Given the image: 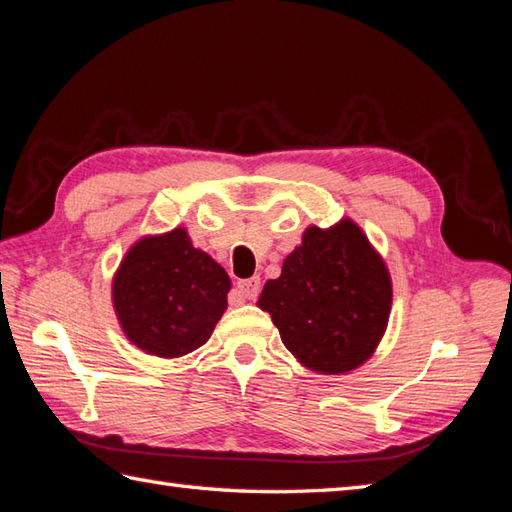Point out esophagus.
<instances>
[{
    "instance_id": "obj_1",
    "label": "esophagus",
    "mask_w": 512,
    "mask_h": 512,
    "mask_svg": "<svg viewBox=\"0 0 512 512\" xmlns=\"http://www.w3.org/2000/svg\"><path fill=\"white\" fill-rule=\"evenodd\" d=\"M237 290H239V295H242L244 299H257V295H259V290H262V281H259V277H250V279H242V281H237Z\"/></svg>"
}]
</instances>
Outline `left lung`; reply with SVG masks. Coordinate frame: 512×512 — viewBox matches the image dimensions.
<instances>
[{"instance_id":"8db88e82","label":"left lung","mask_w":512,"mask_h":512,"mask_svg":"<svg viewBox=\"0 0 512 512\" xmlns=\"http://www.w3.org/2000/svg\"><path fill=\"white\" fill-rule=\"evenodd\" d=\"M257 306L270 312L303 367L345 374L361 367L383 339L391 277L356 222L308 226L281 275L266 281Z\"/></svg>"}]
</instances>
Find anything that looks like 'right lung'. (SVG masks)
<instances>
[{
    "label": "right lung",
    "mask_w": 512,
    "mask_h": 512,
    "mask_svg": "<svg viewBox=\"0 0 512 512\" xmlns=\"http://www.w3.org/2000/svg\"><path fill=\"white\" fill-rule=\"evenodd\" d=\"M231 279L184 228L147 235L127 250L112 284L125 336L140 350L178 358L209 341L226 310Z\"/></svg>",
    "instance_id": "right-lung-1"
}]
</instances>
